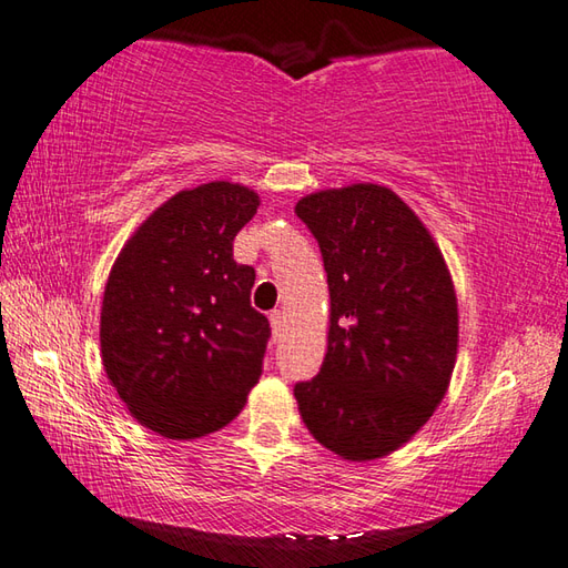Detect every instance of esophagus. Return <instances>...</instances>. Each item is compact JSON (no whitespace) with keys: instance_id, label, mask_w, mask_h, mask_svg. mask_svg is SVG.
I'll use <instances>...</instances> for the list:
<instances>
[{"instance_id":"esophagus-1","label":"esophagus","mask_w":568,"mask_h":568,"mask_svg":"<svg viewBox=\"0 0 568 568\" xmlns=\"http://www.w3.org/2000/svg\"><path fill=\"white\" fill-rule=\"evenodd\" d=\"M268 320H271L273 339H277V336H281V332H283V312L281 310H273L271 315H268Z\"/></svg>"}]
</instances>
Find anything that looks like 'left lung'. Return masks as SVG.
<instances>
[{"label":"left lung","mask_w":568,"mask_h":568,"mask_svg":"<svg viewBox=\"0 0 568 568\" xmlns=\"http://www.w3.org/2000/svg\"><path fill=\"white\" fill-rule=\"evenodd\" d=\"M329 283V344L295 383L310 434L348 462L381 458L425 425L449 388L458 310L449 268L393 190L358 183L295 204Z\"/></svg>","instance_id":"8db88e82"}]
</instances>
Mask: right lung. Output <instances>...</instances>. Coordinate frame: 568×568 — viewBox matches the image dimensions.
<instances>
[{
    "mask_svg": "<svg viewBox=\"0 0 568 568\" xmlns=\"http://www.w3.org/2000/svg\"><path fill=\"white\" fill-rule=\"evenodd\" d=\"M258 210L236 183L183 190L126 241L102 300V364L129 413L168 439H197L246 405L271 327L251 307L256 271L234 236Z\"/></svg>",
    "mask_w": 568,
    "mask_h": 568,
    "instance_id": "right-lung-1",
    "label": "right lung"
}]
</instances>
